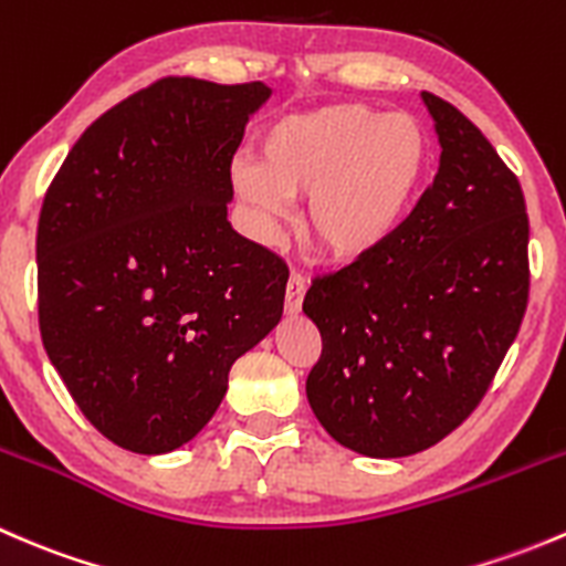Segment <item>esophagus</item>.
<instances>
[{
    "label": "esophagus",
    "mask_w": 566,
    "mask_h": 566,
    "mask_svg": "<svg viewBox=\"0 0 566 566\" xmlns=\"http://www.w3.org/2000/svg\"><path fill=\"white\" fill-rule=\"evenodd\" d=\"M304 293H306V282L298 271L290 273L287 290H284V310L287 315H298L301 304H304Z\"/></svg>",
    "instance_id": "esophagus-1"
}]
</instances>
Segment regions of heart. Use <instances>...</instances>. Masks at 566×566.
I'll list each match as a JSON object with an SVG mask.
<instances>
[{
  "label": "heart",
  "mask_w": 566,
  "mask_h": 566,
  "mask_svg": "<svg viewBox=\"0 0 566 566\" xmlns=\"http://www.w3.org/2000/svg\"><path fill=\"white\" fill-rule=\"evenodd\" d=\"M430 142L408 114L331 104L287 114L262 134V158L241 156L230 177L262 232H273L310 193L306 232L334 256L384 247L424 186Z\"/></svg>",
  "instance_id": "obj_1"
}]
</instances>
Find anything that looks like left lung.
I'll return each mask as SVG.
<instances>
[{
  "label": "left lung",
  "instance_id": "left-lung-1",
  "mask_svg": "<svg viewBox=\"0 0 566 566\" xmlns=\"http://www.w3.org/2000/svg\"><path fill=\"white\" fill-rule=\"evenodd\" d=\"M421 101L441 142L436 180L384 247L304 298L323 336L306 397L325 432L367 458H408L458 430L528 304L521 182L465 114Z\"/></svg>",
  "mask_w": 566,
  "mask_h": 566
}]
</instances>
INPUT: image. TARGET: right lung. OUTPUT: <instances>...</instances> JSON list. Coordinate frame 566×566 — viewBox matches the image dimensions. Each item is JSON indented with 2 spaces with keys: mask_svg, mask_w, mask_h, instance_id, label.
I'll use <instances>...</instances> for the list:
<instances>
[{
  "mask_svg": "<svg viewBox=\"0 0 566 566\" xmlns=\"http://www.w3.org/2000/svg\"><path fill=\"white\" fill-rule=\"evenodd\" d=\"M262 82L169 76L101 114L45 191L38 317L90 424L136 454L191 441L282 319L287 265L227 221Z\"/></svg>",
  "mask_w": 566,
  "mask_h": 566,
  "instance_id": "obj_1",
  "label": "right lung"
}]
</instances>
